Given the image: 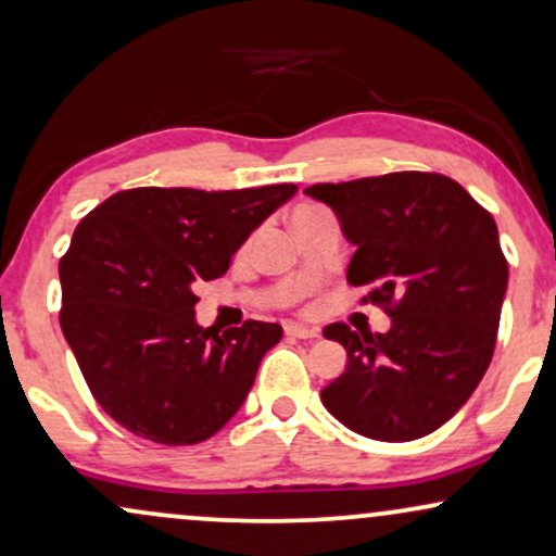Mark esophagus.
I'll return each instance as SVG.
<instances>
[{
	"label": "esophagus",
	"mask_w": 556,
	"mask_h": 556,
	"mask_svg": "<svg viewBox=\"0 0 556 556\" xmlns=\"http://www.w3.org/2000/svg\"><path fill=\"white\" fill-rule=\"evenodd\" d=\"M285 333L292 336V339H315V336H318V328L300 326V323H287Z\"/></svg>",
	"instance_id": "esophagus-1"
}]
</instances>
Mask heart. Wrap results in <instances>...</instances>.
<instances>
[{
    "mask_svg": "<svg viewBox=\"0 0 556 556\" xmlns=\"http://www.w3.org/2000/svg\"><path fill=\"white\" fill-rule=\"evenodd\" d=\"M307 210H315V207H307V205H302V207L294 210V215H300V213H307ZM294 215H292V217H294Z\"/></svg>",
    "mask_w": 556,
    "mask_h": 556,
    "instance_id": "obj_1",
    "label": "heart"
}]
</instances>
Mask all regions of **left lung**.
I'll list each match as a JSON object with an SVG mask.
<instances>
[{
	"instance_id": "1",
	"label": "left lung",
	"mask_w": 556,
	"mask_h": 556,
	"mask_svg": "<svg viewBox=\"0 0 556 556\" xmlns=\"http://www.w3.org/2000/svg\"><path fill=\"white\" fill-rule=\"evenodd\" d=\"M354 245L346 279L384 305L388 333L330 323L346 369L320 390L323 405L375 441L433 433L477 390L495 351L508 262L497 226L444 174L395 172L313 185Z\"/></svg>"
}]
</instances>
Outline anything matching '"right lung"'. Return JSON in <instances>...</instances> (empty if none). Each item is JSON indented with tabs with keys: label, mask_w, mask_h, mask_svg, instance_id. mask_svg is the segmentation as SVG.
<instances>
[{
	"label": "right lung",
	"mask_w": 556,
	"mask_h": 556,
	"mask_svg": "<svg viewBox=\"0 0 556 556\" xmlns=\"http://www.w3.org/2000/svg\"><path fill=\"white\" fill-rule=\"evenodd\" d=\"M294 185L233 192L138 187L76 226L59 264L61 330L112 420L166 446L200 444L236 416L279 323L217 333L194 318V285L230 258Z\"/></svg>",
	"instance_id": "obj_1"
}]
</instances>
